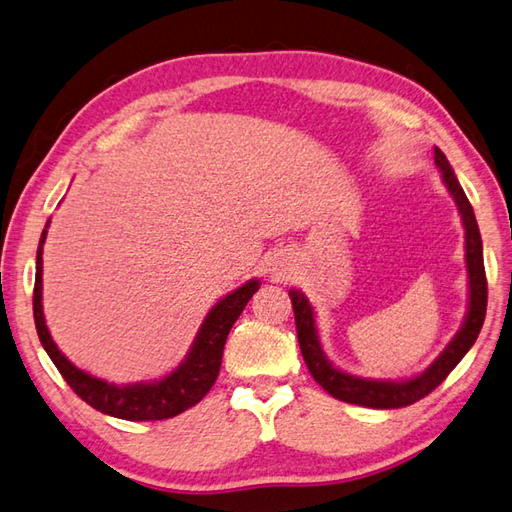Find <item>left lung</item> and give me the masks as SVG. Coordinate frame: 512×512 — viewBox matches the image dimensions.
Wrapping results in <instances>:
<instances>
[{"label": "left lung", "instance_id": "obj_1", "mask_svg": "<svg viewBox=\"0 0 512 512\" xmlns=\"http://www.w3.org/2000/svg\"><path fill=\"white\" fill-rule=\"evenodd\" d=\"M434 162L440 168L442 181H445L447 190L451 192L453 201L460 210L462 225H464V243H467V271H469V311L464 317V324L456 337L451 339L449 346L440 352V357L431 363V366L420 372L418 377L407 381H381V379H361L352 377L348 372L335 368L331 361L326 359L320 337H317L315 315L313 306L304 298V293L298 289L289 291V298L295 313V331H298V342L306 368L313 374V379L322 385V388L335 396L339 401H346L352 405L374 407V410H396V407H407L436 390L438 385L447 379V374L458 366L460 359L467 355L469 348L478 339L484 315H486V271H484V256H482V236L478 221L471 203L464 195L456 173L449 166L445 153L438 146L434 149Z\"/></svg>", "mask_w": 512, "mask_h": 512}]
</instances>
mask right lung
<instances>
[{
  "label": "right lung",
  "instance_id": "1",
  "mask_svg": "<svg viewBox=\"0 0 512 512\" xmlns=\"http://www.w3.org/2000/svg\"><path fill=\"white\" fill-rule=\"evenodd\" d=\"M48 225L50 221L45 223V230L41 234L37 249V276H34L32 311L41 344L54 361L56 370L63 374L67 385H70L87 405H92L94 410L124 420H164L186 412L192 405H197L203 396L210 392L214 381H217L227 333H230V328L238 320V315L243 313L247 302L252 300V295L258 291L260 282L249 280L243 287L227 293L223 300L212 306L199 328L195 342H192L188 350L186 359L181 361L173 372L166 374L164 379L151 383L113 385L92 377V374L83 372L81 368H76L74 363L56 348L48 326H45L41 304V276L43 243L45 236H48Z\"/></svg>",
  "mask_w": 512,
  "mask_h": 512
}]
</instances>
